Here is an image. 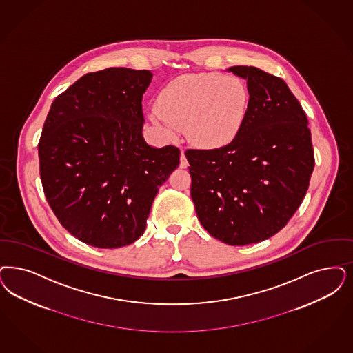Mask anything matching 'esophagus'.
<instances>
[{
  "mask_svg": "<svg viewBox=\"0 0 353 353\" xmlns=\"http://www.w3.org/2000/svg\"><path fill=\"white\" fill-rule=\"evenodd\" d=\"M189 167V161L185 157V152L183 150H181V157H180V168H188Z\"/></svg>",
  "mask_w": 353,
  "mask_h": 353,
  "instance_id": "obj_1",
  "label": "esophagus"
}]
</instances>
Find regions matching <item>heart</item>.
<instances>
[{
	"label": "heart",
	"instance_id": "1",
	"mask_svg": "<svg viewBox=\"0 0 353 353\" xmlns=\"http://www.w3.org/2000/svg\"><path fill=\"white\" fill-rule=\"evenodd\" d=\"M250 108L248 85L220 73L183 74L161 88L150 117L163 132L185 130L202 148H219L243 130Z\"/></svg>",
	"mask_w": 353,
	"mask_h": 353
}]
</instances>
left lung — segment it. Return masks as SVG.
<instances>
[{
	"instance_id": "obj_1",
	"label": "left lung",
	"mask_w": 353,
	"mask_h": 353,
	"mask_svg": "<svg viewBox=\"0 0 353 353\" xmlns=\"http://www.w3.org/2000/svg\"><path fill=\"white\" fill-rule=\"evenodd\" d=\"M246 79L250 108L227 146L185 151L198 220L221 243L268 240L300 207L314 170L307 119L287 83L254 66L228 69Z\"/></svg>"
}]
</instances>
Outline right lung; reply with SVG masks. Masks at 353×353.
<instances>
[{
  "label": "right lung",
  "mask_w": 353,
  "mask_h": 353,
  "mask_svg": "<svg viewBox=\"0 0 353 353\" xmlns=\"http://www.w3.org/2000/svg\"><path fill=\"white\" fill-rule=\"evenodd\" d=\"M148 70L88 73L54 99L39 141L49 206L79 241L103 249L130 245L146 230L159 188L180 164V150L143 139Z\"/></svg>",
  "instance_id": "add662e5"
}]
</instances>
